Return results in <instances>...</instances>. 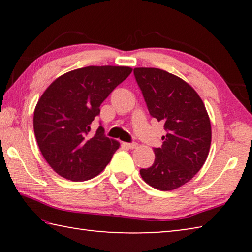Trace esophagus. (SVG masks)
I'll list each match as a JSON object with an SVG mask.
<instances>
[{"instance_id": "obj_1", "label": "esophagus", "mask_w": 252, "mask_h": 252, "mask_svg": "<svg viewBox=\"0 0 252 252\" xmlns=\"http://www.w3.org/2000/svg\"><path fill=\"white\" fill-rule=\"evenodd\" d=\"M123 146L125 147H126L127 149H135L136 147H138V144L136 143H127V142H126V143H123Z\"/></svg>"}]
</instances>
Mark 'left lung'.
Segmentation results:
<instances>
[{
	"label": "left lung",
	"instance_id": "8db88e82",
	"mask_svg": "<svg viewBox=\"0 0 252 252\" xmlns=\"http://www.w3.org/2000/svg\"><path fill=\"white\" fill-rule=\"evenodd\" d=\"M149 112L164 123L163 144L156 148L155 163L140 174L149 186L171 191L186 185L206 162L211 125L203 101L185 80L157 67H135Z\"/></svg>",
	"mask_w": 252,
	"mask_h": 252
}]
</instances>
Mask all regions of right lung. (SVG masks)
Here are the masks:
<instances>
[{
    "label": "right lung",
    "instance_id": "right-lung-1",
    "mask_svg": "<svg viewBox=\"0 0 252 252\" xmlns=\"http://www.w3.org/2000/svg\"><path fill=\"white\" fill-rule=\"evenodd\" d=\"M129 66H85L51 83L37 101L33 127L45 161L59 176L85 181L103 171L120 143L90 125L100 105L130 75Z\"/></svg>",
    "mask_w": 252,
    "mask_h": 252
}]
</instances>
